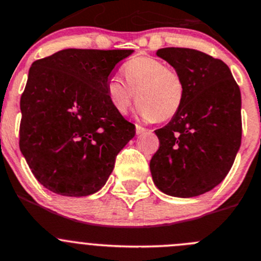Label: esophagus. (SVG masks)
I'll use <instances>...</instances> for the list:
<instances>
[{
  "label": "esophagus",
  "instance_id": "34e87169",
  "mask_svg": "<svg viewBox=\"0 0 261 261\" xmlns=\"http://www.w3.org/2000/svg\"><path fill=\"white\" fill-rule=\"evenodd\" d=\"M145 131H147V128H144L140 125H136V135H142V134H144Z\"/></svg>",
  "mask_w": 261,
  "mask_h": 261
}]
</instances>
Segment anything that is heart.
Instances as JSON below:
<instances>
[{
  "mask_svg": "<svg viewBox=\"0 0 261 261\" xmlns=\"http://www.w3.org/2000/svg\"><path fill=\"white\" fill-rule=\"evenodd\" d=\"M126 82L112 77L107 82L109 103L119 114H127L136 99L139 116L145 121H169L176 116L184 100V82L179 73L162 60L138 57L122 68Z\"/></svg>",
  "mask_w": 261,
  "mask_h": 261,
  "instance_id": "1",
  "label": "heart"
}]
</instances>
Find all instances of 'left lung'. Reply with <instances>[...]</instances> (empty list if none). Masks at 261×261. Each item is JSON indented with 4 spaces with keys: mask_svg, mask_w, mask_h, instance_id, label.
I'll return each instance as SVG.
<instances>
[{
    "mask_svg": "<svg viewBox=\"0 0 261 261\" xmlns=\"http://www.w3.org/2000/svg\"><path fill=\"white\" fill-rule=\"evenodd\" d=\"M157 55L179 73L186 92L176 116L154 131L153 181L169 196H199L223 181L241 147L240 87L228 65L207 54L165 47Z\"/></svg>",
    "mask_w": 261,
    "mask_h": 261,
    "instance_id": "8db88e82",
    "label": "left lung"
}]
</instances>
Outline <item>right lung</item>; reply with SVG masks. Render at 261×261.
<instances>
[{"mask_svg": "<svg viewBox=\"0 0 261 261\" xmlns=\"http://www.w3.org/2000/svg\"><path fill=\"white\" fill-rule=\"evenodd\" d=\"M134 50L65 48L36 60L20 97L19 147L45 188L60 196L95 193L135 136L109 103L112 70Z\"/></svg>", "mask_w": 261, "mask_h": 261, "instance_id": "1", "label": "right lung"}]
</instances>
